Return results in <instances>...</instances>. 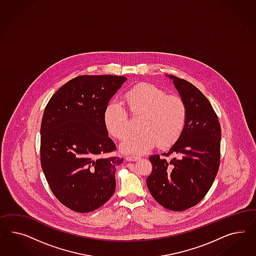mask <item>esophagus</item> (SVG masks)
Masks as SVG:
<instances>
[{
	"instance_id": "34e87169",
	"label": "esophagus",
	"mask_w": 256,
	"mask_h": 256,
	"mask_svg": "<svg viewBox=\"0 0 256 256\" xmlns=\"http://www.w3.org/2000/svg\"><path fill=\"white\" fill-rule=\"evenodd\" d=\"M139 160V156H126V162H138Z\"/></svg>"
}]
</instances>
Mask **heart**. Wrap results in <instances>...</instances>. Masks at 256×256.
I'll return each mask as SVG.
<instances>
[{
	"instance_id": "obj_1",
	"label": "heart",
	"mask_w": 256,
	"mask_h": 256,
	"mask_svg": "<svg viewBox=\"0 0 256 256\" xmlns=\"http://www.w3.org/2000/svg\"><path fill=\"white\" fill-rule=\"evenodd\" d=\"M124 102L132 116H139L140 132L132 133L121 144L124 153L142 154L155 146L174 144L184 130L186 108L178 96H168L163 90L142 84L126 92ZM104 124L110 135L123 139L130 132V121L124 107L112 102L104 112Z\"/></svg>"
}]
</instances>
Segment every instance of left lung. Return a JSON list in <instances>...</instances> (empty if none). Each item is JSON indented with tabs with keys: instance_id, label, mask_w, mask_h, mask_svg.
<instances>
[{
	"instance_id": "1",
	"label": "left lung",
	"mask_w": 256,
	"mask_h": 256,
	"mask_svg": "<svg viewBox=\"0 0 256 256\" xmlns=\"http://www.w3.org/2000/svg\"><path fill=\"white\" fill-rule=\"evenodd\" d=\"M186 108L184 130L163 156L149 160L153 170L146 179L151 195L163 208L183 211L197 204L208 192L220 166V126L208 100L194 84L168 75Z\"/></svg>"
}]
</instances>
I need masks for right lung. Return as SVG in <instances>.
Listing matches in <instances>:
<instances>
[{
  "instance_id": "add662e5",
  "label": "right lung",
  "mask_w": 256,
  "mask_h": 256,
  "mask_svg": "<svg viewBox=\"0 0 256 256\" xmlns=\"http://www.w3.org/2000/svg\"><path fill=\"white\" fill-rule=\"evenodd\" d=\"M124 76H78L48 102L41 122L40 158L52 192L78 213L98 210L116 190V170L124 158H100L116 150L104 124L108 101Z\"/></svg>"
}]
</instances>
